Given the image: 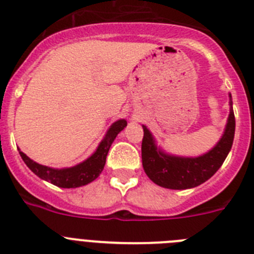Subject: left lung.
<instances>
[{"instance_id":"obj_1","label":"left lung","mask_w":254,"mask_h":254,"mask_svg":"<svg viewBox=\"0 0 254 254\" xmlns=\"http://www.w3.org/2000/svg\"><path fill=\"white\" fill-rule=\"evenodd\" d=\"M229 96L230 113L224 134L214 149L197 158H182L165 154L156 146L151 132L146 128V126H142V167L155 185L169 190H188L202 185L219 170L232 149L235 133L232 95Z\"/></svg>"}]
</instances>
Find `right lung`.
I'll return each instance as SVG.
<instances>
[{"label":"right lung","mask_w":254,"mask_h":254,"mask_svg":"<svg viewBox=\"0 0 254 254\" xmlns=\"http://www.w3.org/2000/svg\"><path fill=\"white\" fill-rule=\"evenodd\" d=\"M126 126H127L126 120H120L114 122L111 126V128L108 129L105 137L99 143L96 151L91 155L90 158H87L86 160L77 164L75 167L64 168V169H53V168L44 167V165L35 163L22 151H19L20 156L31 172L37 174L39 178L51 182L52 185L61 188L81 187V186L87 185L99 177V174L104 169L105 159H107L108 151L111 149L114 138Z\"/></svg>","instance_id":"add662e5"}]
</instances>
